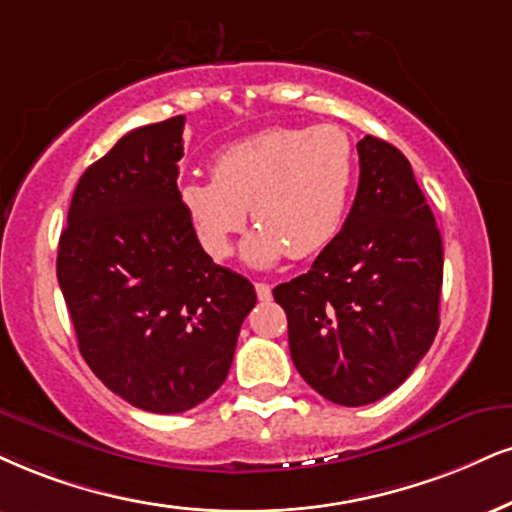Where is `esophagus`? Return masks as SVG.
Returning a JSON list of instances; mask_svg holds the SVG:
<instances>
[{"label": "esophagus", "mask_w": 512, "mask_h": 512, "mask_svg": "<svg viewBox=\"0 0 512 512\" xmlns=\"http://www.w3.org/2000/svg\"><path fill=\"white\" fill-rule=\"evenodd\" d=\"M256 294L261 301H268L270 296H273V289H270V285H266V282H256Z\"/></svg>", "instance_id": "1"}]
</instances>
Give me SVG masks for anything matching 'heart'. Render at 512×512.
<instances>
[{"label":"heart","instance_id":"1","mask_svg":"<svg viewBox=\"0 0 512 512\" xmlns=\"http://www.w3.org/2000/svg\"><path fill=\"white\" fill-rule=\"evenodd\" d=\"M211 178L178 187L199 244L225 261L251 208L258 230L244 244V258L268 268L287 254H320L339 237L356 189L358 154L339 125L268 128L220 149Z\"/></svg>","mask_w":512,"mask_h":512}]
</instances>
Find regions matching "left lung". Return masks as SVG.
<instances>
[{"label":"left lung","mask_w":512,"mask_h":512,"mask_svg":"<svg viewBox=\"0 0 512 512\" xmlns=\"http://www.w3.org/2000/svg\"><path fill=\"white\" fill-rule=\"evenodd\" d=\"M358 159L339 237L273 289L296 370L339 406H368L406 382L437 337L444 280L439 227L406 156L365 135Z\"/></svg>","instance_id":"obj_1"}]
</instances>
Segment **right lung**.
Returning a JSON list of instances; mask_svg holds the SVG:
<instances>
[{
    "instance_id": "1",
    "label": "right lung",
    "mask_w": 512,
    "mask_h": 512,
    "mask_svg": "<svg viewBox=\"0 0 512 512\" xmlns=\"http://www.w3.org/2000/svg\"><path fill=\"white\" fill-rule=\"evenodd\" d=\"M185 116L142 125L82 173L56 277L82 358L113 394L185 413L225 382L254 285L201 249L178 197Z\"/></svg>"
}]
</instances>
